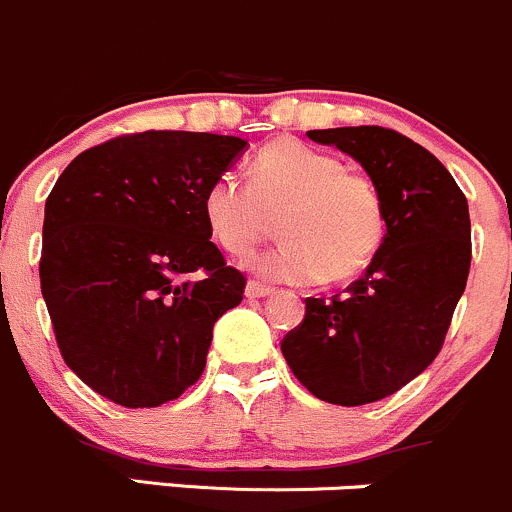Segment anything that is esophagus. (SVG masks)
<instances>
[{
    "instance_id": "obj_1",
    "label": "esophagus",
    "mask_w": 512,
    "mask_h": 512,
    "mask_svg": "<svg viewBox=\"0 0 512 512\" xmlns=\"http://www.w3.org/2000/svg\"><path fill=\"white\" fill-rule=\"evenodd\" d=\"M271 293H273L271 285H263V283H258V280H249V283H246V298H251V300L268 298Z\"/></svg>"
}]
</instances>
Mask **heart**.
Instances as JSON below:
<instances>
[{"label":"heart","mask_w":512,"mask_h":512,"mask_svg":"<svg viewBox=\"0 0 512 512\" xmlns=\"http://www.w3.org/2000/svg\"><path fill=\"white\" fill-rule=\"evenodd\" d=\"M202 214L212 239L246 258L280 217L283 241L254 261L273 283H312L359 276L386 239V195L366 170L334 153L278 139L256 153L249 180L224 170L207 185Z\"/></svg>","instance_id":"1"}]
</instances>
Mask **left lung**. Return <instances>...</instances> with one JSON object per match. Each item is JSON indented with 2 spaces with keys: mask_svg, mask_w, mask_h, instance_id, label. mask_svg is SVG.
I'll return each instance as SVG.
<instances>
[{
  "mask_svg": "<svg viewBox=\"0 0 512 512\" xmlns=\"http://www.w3.org/2000/svg\"><path fill=\"white\" fill-rule=\"evenodd\" d=\"M337 146L386 195V239L342 295L305 300L280 342L295 378L334 405L376 403L442 351L471 266L469 202L427 148L383 126L307 131Z\"/></svg>",
  "mask_w": 512,
  "mask_h": 512,
  "instance_id": "left-lung-1",
  "label": "left lung"
}]
</instances>
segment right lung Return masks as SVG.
Segmentation results:
<instances>
[{"label": "right lung", "mask_w": 512, "mask_h": 512, "mask_svg": "<svg viewBox=\"0 0 512 512\" xmlns=\"http://www.w3.org/2000/svg\"><path fill=\"white\" fill-rule=\"evenodd\" d=\"M239 136L141 131L82 151L46 200L41 293L63 361L124 408L180 398L244 273L210 241L202 197Z\"/></svg>", "instance_id": "1"}]
</instances>
